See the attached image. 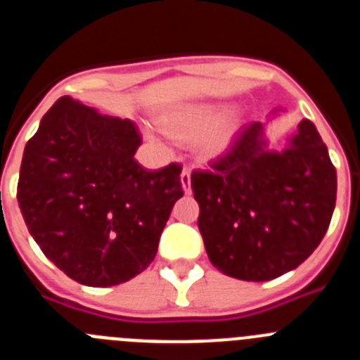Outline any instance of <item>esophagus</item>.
Listing matches in <instances>:
<instances>
[{"instance_id": "esophagus-1", "label": "esophagus", "mask_w": 360, "mask_h": 360, "mask_svg": "<svg viewBox=\"0 0 360 360\" xmlns=\"http://www.w3.org/2000/svg\"><path fill=\"white\" fill-rule=\"evenodd\" d=\"M180 182H182V189L186 195L191 193V169L189 167H184L182 174H180Z\"/></svg>"}]
</instances>
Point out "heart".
Here are the masks:
<instances>
[{"instance_id": "1", "label": "heart", "mask_w": 360, "mask_h": 360, "mask_svg": "<svg viewBox=\"0 0 360 360\" xmlns=\"http://www.w3.org/2000/svg\"><path fill=\"white\" fill-rule=\"evenodd\" d=\"M229 104L195 103L174 106L160 115V124L167 135L187 141L196 136L195 151L202 158H212L231 148L240 131V117L229 113ZM144 135L153 144H162L160 136L151 128H144Z\"/></svg>"}]
</instances>
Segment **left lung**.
I'll return each instance as SVG.
<instances>
[{"label": "left lung", "instance_id": "left-lung-1", "mask_svg": "<svg viewBox=\"0 0 360 360\" xmlns=\"http://www.w3.org/2000/svg\"><path fill=\"white\" fill-rule=\"evenodd\" d=\"M265 126H247L212 169L191 174L209 259L243 281L297 269L317 249L335 209V167L314 122L301 120L281 149H269Z\"/></svg>", "mask_w": 360, "mask_h": 360}]
</instances>
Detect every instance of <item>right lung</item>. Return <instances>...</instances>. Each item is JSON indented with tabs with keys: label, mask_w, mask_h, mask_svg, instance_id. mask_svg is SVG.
Wrapping results in <instances>:
<instances>
[{
	"label": "right lung",
	"mask_w": 360,
	"mask_h": 360,
	"mask_svg": "<svg viewBox=\"0 0 360 360\" xmlns=\"http://www.w3.org/2000/svg\"><path fill=\"white\" fill-rule=\"evenodd\" d=\"M129 119L57 98L25 146L18 203L50 262L86 287H113L151 265L182 167L146 171Z\"/></svg>",
	"instance_id": "obj_1"
}]
</instances>
